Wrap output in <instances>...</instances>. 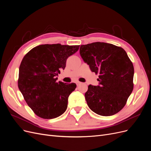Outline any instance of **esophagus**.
I'll use <instances>...</instances> for the list:
<instances>
[{"mask_svg": "<svg viewBox=\"0 0 151 151\" xmlns=\"http://www.w3.org/2000/svg\"><path fill=\"white\" fill-rule=\"evenodd\" d=\"M76 84H77V86H79L80 84H81V83H80V82H77L76 83Z\"/></svg>", "mask_w": 151, "mask_h": 151, "instance_id": "1", "label": "esophagus"}]
</instances>
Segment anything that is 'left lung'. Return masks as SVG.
<instances>
[{
  "instance_id": "left-lung-1",
  "label": "left lung",
  "mask_w": 151,
  "mask_h": 151,
  "mask_svg": "<svg viewBox=\"0 0 151 151\" xmlns=\"http://www.w3.org/2000/svg\"><path fill=\"white\" fill-rule=\"evenodd\" d=\"M80 55L92 72L99 74V85H89L85 93L89 108L101 116H111L125 106L134 88V68L122 48L110 43L83 45Z\"/></svg>"
}]
</instances>
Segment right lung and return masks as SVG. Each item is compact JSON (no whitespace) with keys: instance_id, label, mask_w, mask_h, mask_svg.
<instances>
[{"instance_id":"obj_1","label":"right lung","mask_w":151,"mask_h":151,"mask_svg":"<svg viewBox=\"0 0 151 151\" xmlns=\"http://www.w3.org/2000/svg\"><path fill=\"white\" fill-rule=\"evenodd\" d=\"M79 48V45H41L22 58L18 88L26 103L39 117L53 119L65 111L68 96L77 86L57 83L56 76L65 68L68 57Z\"/></svg>"}]
</instances>
